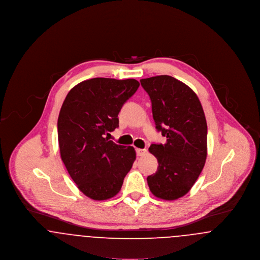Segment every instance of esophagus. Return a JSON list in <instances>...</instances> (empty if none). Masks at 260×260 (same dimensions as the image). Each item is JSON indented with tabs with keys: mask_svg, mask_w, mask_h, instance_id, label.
<instances>
[{
	"mask_svg": "<svg viewBox=\"0 0 260 260\" xmlns=\"http://www.w3.org/2000/svg\"><path fill=\"white\" fill-rule=\"evenodd\" d=\"M146 152H147L146 149H136L137 156H143V155L146 154Z\"/></svg>",
	"mask_w": 260,
	"mask_h": 260,
	"instance_id": "1",
	"label": "esophagus"
}]
</instances>
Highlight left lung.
Here are the masks:
<instances>
[{
	"instance_id": "left-lung-1",
	"label": "left lung",
	"mask_w": 260,
	"mask_h": 260,
	"mask_svg": "<svg viewBox=\"0 0 260 260\" xmlns=\"http://www.w3.org/2000/svg\"><path fill=\"white\" fill-rule=\"evenodd\" d=\"M152 103L156 128L167 137L165 144H151L158 160L157 172L147 177L157 198L183 197L198 179L207 159L208 126L197 94L172 76L140 80Z\"/></svg>"
}]
</instances>
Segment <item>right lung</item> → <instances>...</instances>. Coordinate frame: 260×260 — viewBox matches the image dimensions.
<instances>
[{
    "label": "right lung",
    "instance_id": "1",
    "mask_svg": "<svg viewBox=\"0 0 260 260\" xmlns=\"http://www.w3.org/2000/svg\"><path fill=\"white\" fill-rule=\"evenodd\" d=\"M139 83L135 79L93 78L66 95L57 121L60 157L79 190L103 201L116 196L136 161L133 146L106 135L119 126V112Z\"/></svg>",
    "mask_w": 260,
    "mask_h": 260
}]
</instances>
